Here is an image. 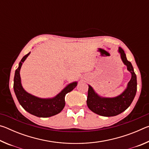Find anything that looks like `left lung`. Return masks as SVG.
Masks as SVG:
<instances>
[{"instance_id":"1","label":"left lung","mask_w":149,"mask_h":149,"mask_svg":"<svg viewBox=\"0 0 149 149\" xmlns=\"http://www.w3.org/2000/svg\"><path fill=\"white\" fill-rule=\"evenodd\" d=\"M118 52L120 54L123 64L127 66V70L132 75L125 90L116 97H104L96 93L94 89L90 85H88L87 107L92 112L102 116H114L124 112L132 104L137 92V76L132 63L127 60L122 48H118Z\"/></svg>"}]
</instances>
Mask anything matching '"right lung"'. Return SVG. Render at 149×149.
I'll return each instance as SVG.
<instances>
[{
  "instance_id": "1",
  "label": "right lung",
  "mask_w": 149,
  "mask_h": 149,
  "mask_svg": "<svg viewBox=\"0 0 149 149\" xmlns=\"http://www.w3.org/2000/svg\"><path fill=\"white\" fill-rule=\"evenodd\" d=\"M30 53L31 52L22 58L19 63L18 68L15 72L14 93L20 105L29 114L40 118L51 117L58 114L63 110L65 106V95L76 87L77 81L70 83L56 96L51 98H40L27 92L22 85L19 72L22 64Z\"/></svg>"
}]
</instances>
